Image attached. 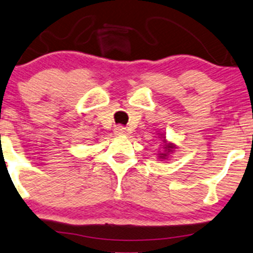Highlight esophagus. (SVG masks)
Wrapping results in <instances>:
<instances>
[{
    "label": "esophagus",
    "mask_w": 253,
    "mask_h": 253,
    "mask_svg": "<svg viewBox=\"0 0 253 253\" xmlns=\"http://www.w3.org/2000/svg\"><path fill=\"white\" fill-rule=\"evenodd\" d=\"M114 133H115V135H119V137H125V135L128 134V133H127V129L122 126L115 127V128H114Z\"/></svg>",
    "instance_id": "1"
}]
</instances>
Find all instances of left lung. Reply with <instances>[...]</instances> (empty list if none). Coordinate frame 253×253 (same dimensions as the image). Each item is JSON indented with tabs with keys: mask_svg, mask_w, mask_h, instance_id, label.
I'll list each match as a JSON object with an SVG mask.
<instances>
[{
	"mask_svg": "<svg viewBox=\"0 0 253 253\" xmlns=\"http://www.w3.org/2000/svg\"><path fill=\"white\" fill-rule=\"evenodd\" d=\"M158 134L161 135V139H162V151H160V154H157L158 156L157 158L160 161H167L168 158H170L171 155L174 154V151H175L176 149V145L174 143H171V141H168L166 139V135L165 133H158Z\"/></svg>",
	"mask_w": 253,
	"mask_h": 253,
	"instance_id": "left-lung-1",
	"label": "left lung"
}]
</instances>
